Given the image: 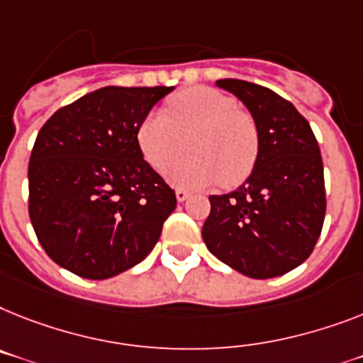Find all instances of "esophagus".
<instances>
[{
    "instance_id": "1",
    "label": "esophagus",
    "mask_w": 363,
    "mask_h": 363,
    "mask_svg": "<svg viewBox=\"0 0 363 363\" xmlns=\"http://www.w3.org/2000/svg\"><path fill=\"white\" fill-rule=\"evenodd\" d=\"M189 196H191L189 191H185V189H176V199H178V202H185Z\"/></svg>"
}]
</instances>
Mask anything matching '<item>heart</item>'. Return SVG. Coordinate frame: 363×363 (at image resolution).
I'll list each match as a JSON object with an SVG mask.
<instances>
[{
  "label": "heart",
  "instance_id": "heart-1",
  "mask_svg": "<svg viewBox=\"0 0 363 363\" xmlns=\"http://www.w3.org/2000/svg\"><path fill=\"white\" fill-rule=\"evenodd\" d=\"M189 157L169 172L174 185L189 189L220 184L238 187L257 160L252 116L238 109L232 96L208 86H191L169 101V115L148 113L137 130L139 148L155 170H167L184 150Z\"/></svg>",
  "mask_w": 363,
  "mask_h": 363
}]
</instances>
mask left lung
Listing matches in <instances>:
<instances>
[{"instance_id":"8db88e82","label":"left lung","mask_w":363,"mask_h":363,"mask_svg":"<svg viewBox=\"0 0 363 363\" xmlns=\"http://www.w3.org/2000/svg\"><path fill=\"white\" fill-rule=\"evenodd\" d=\"M250 111L257 130L252 174L228 194H211L202 238L213 256L250 278L298 267L321 235L326 211L319 145L291 101L241 79H218Z\"/></svg>"}]
</instances>
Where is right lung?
Masks as SVG:
<instances>
[{
    "label": "right lung",
    "instance_id": "1",
    "mask_svg": "<svg viewBox=\"0 0 363 363\" xmlns=\"http://www.w3.org/2000/svg\"><path fill=\"white\" fill-rule=\"evenodd\" d=\"M174 86H104L55 111L29 157V218L57 265L89 280L152 252L176 193L145 160L137 130Z\"/></svg>",
    "mask_w": 363,
    "mask_h": 363
}]
</instances>
